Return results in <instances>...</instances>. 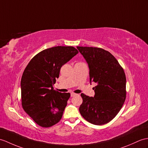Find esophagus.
Listing matches in <instances>:
<instances>
[{
  "mask_svg": "<svg viewBox=\"0 0 148 148\" xmlns=\"http://www.w3.org/2000/svg\"><path fill=\"white\" fill-rule=\"evenodd\" d=\"M75 95H76V94L74 93V92H71V97H74V96H75Z\"/></svg>",
  "mask_w": 148,
  "mask_h": 148,
  "instance_id": "obj_1",
  "label": "esophagus"
}]
</instances>
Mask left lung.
<instances>
[{
    "mask_svg": "<svg viewBox=\"0 0 148 148\" xmlns=\"http://www.w3.org/2000/svg\"><path fill=\"white\" fill-rule=\"evenodd\" d=\"M90 68V82L97 83L94 97L81 93L79 112L86 121L101 125L110 122L126 98V77L115 57L101 48L77 47Z\"/></svg>",
    "mask_w": 148,
    "mask_h": 148,
    "instance_id": "left-lung-1",
    "label": "left lung"
}]
</instances>
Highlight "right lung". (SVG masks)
<instances>
[{
	"instance_id": "1",
	"label": "right lung",
	"mask_w": 148,
	"mask_h": 148,
	"mask_svg": "<svg viewBox=\"0 0 148 148\" xmlns=\"http://www.w3.org/2000/svg\"><path fill=\"white\" fill-rule=\"evenodd\" d=\"M73 47L57 46L37 53L27 65L21 81V105L38 125L50 127L60 121L69 92L53 90L61 67L78 53Z\"/></svg>"
}]
</instances>
